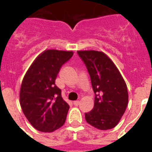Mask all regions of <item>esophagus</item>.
<instances>
[{
  "mask_svg": "<svg viewBox=\"0 0 152 152\" xmlns=\"http://www.w3.org/2000/svg\"><path fill=\"white\" fill-rule=\"evenodd\" d=\"M79 103H80V101H79V100H75V101L73 102L74 105H75V106H78Z\"/></svg>",
  "mask_w": 152,
  "mask_h": 152,
  "instance_id": "1",
  "label": "esophagus"
}]
</instances>
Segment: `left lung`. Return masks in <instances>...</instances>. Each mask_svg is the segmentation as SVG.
<instances>
[{"label":"left lung","instance_id":"8db88e82","mask_svg":"<svg viewBox=\"0 0 152 152\" xmlns=\"http://www.w3.org/2000/svg\"><path fill=\"white\" fill-rule=\"evenodd\" d=\"M86 67L95 94L94 106L85 113L87 123L100 130L114 128L128 105L127 87L112 60L102 52L77 51Z\"/></svg>","mask_w":152,"mask_h":152}]
</instances>
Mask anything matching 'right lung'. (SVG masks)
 Masks as SVG:
<instances>
[{"label": "right lung", "instance_id": "right-lung-1", "mask_svg": "<svg viewBox=\"0 0 152 152\" xmlns=\"http://www.w3.org/2000/svg\"><path fill=\"white\" fill-rule=\"evenodd\" d=\"M72 51L45 50L36 58L23 79L20 103L36 129L52 132L64 125L69 105L55 84L60 68L72 57Z\"/></svg>", "mask_w": 152, "mask_h": 152}]
</instances>
